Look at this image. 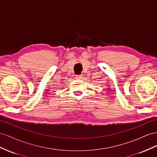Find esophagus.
<instances>
[{"label":"esophagus","mask_w":157,"mask_h":157,"mask_svg":"<svg viewBox=\"0 0 157 157\" xmlns=\"http://www.w3.org/2000/svg\"><path fill=\"white\" fill-rule=\"evenodd\" d=\"M75 78V79H82L83 78V75L82 74H81V75H76Z\"/></svg>","instance_id":"esophagus-1"}]
</instances>
